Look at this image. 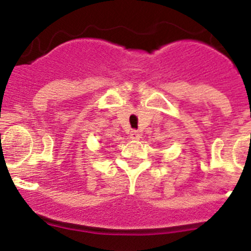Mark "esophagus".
Here are the masks:
<instances>
[{"label": "esophagus", "instance_id": "esophagus-1", "mask_svg": "<svg viewBox=\"0 0 251 251\" xmlns=\"http://www.w3.org/2000/svg\"><path fill=\"white\" fill-rule=\"evenodd\" d=\"M129 138L133 139V141H137V139L141 138V133H139L138 130H130Z\"/></svg>", "mask_w": 251, "mask_h": 251}]
</instances>
